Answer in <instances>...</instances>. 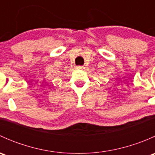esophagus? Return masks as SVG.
<instances>
[{
    "label": "esophagus",
    "mask_w": 155,
    "mask_h": 155,
    "mask_svg": "<svg viewBox=\"0 0 155 155\" xmlns=\"http://www.w3.org/2000/svg\"><path fill=\"white\" fill-rule=\"evenodd\" d=\"M84 67L83 66H77L76 67V69H79V70H82V69H83Z\"/></svg>",
    "instance_id": "1"
}]
</instances>
